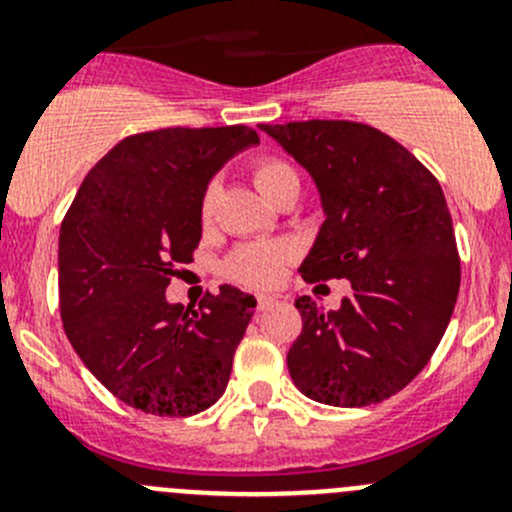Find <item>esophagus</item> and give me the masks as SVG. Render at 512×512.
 <instances>
[{
  "label": "esophagus",
  "mask_w": 512,
  "mask_h": 512,
  "mask_svg": "<svg viewBox=\"0 0 512 512\" xmlns=\"http://www.w3.org/2000/svg\"><path fill=\"white\" fill-rule=\"evenodd\" d=\"M275 302H277V299L270 297V294H257V309H260V312L270 309Z\"/></svg>",
  "instance_id": "1"
}]
</instances>
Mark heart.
<instances>
[{
  "instance_id": "heart-1",
  "label": "heart",
  "mask_w": 512,
  "mask_h": 512,
  "mask_svg": "<svg viewBox=\"0 0 512 512\" xmlns=\"http://www.w3.org/2000/svg\"><path fill=\"white\" fill-rule=\"evenodd\" d=\"M294 173L287 163L275 158H265V160H257L252 165V178H255L257 190L262 195H270L282 180L292 178ZM210 203H213V188L205 190L203 195V213L208 215ZM289 257V247L282 245V242H262V245H245L232 255L230 265V275L235 280L247 282V285H272V282L280 280L282 275V267H285Z\"/></svg>"
}]
</instances>
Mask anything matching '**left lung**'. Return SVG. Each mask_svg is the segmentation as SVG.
Returning <instances> with one entry per match:
<instances>
[{
	"label": "left lung",
	"mask_w": 512,
	"mask_h": 512,
	"mask_svg": "<svg viewBox=\"0 0 512 512\" xmlns=\"http://www.w3.org/2000/svg\"><path fill=\"white\" fill-rule=\"evenodd\" d=\"M260 131L312 175L322 200L324 223L299 265L304 282H352L334 312L294 299L302 334L289 347V376L319 404H379L428 364L456 307L461 260L441 185L414 153L364 123Z\"/></svg>",
	"instance_id": "8db88e82"
}]
</instances>
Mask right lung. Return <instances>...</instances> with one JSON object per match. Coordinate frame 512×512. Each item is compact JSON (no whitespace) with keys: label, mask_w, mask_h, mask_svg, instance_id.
Instances as JSON below:
<instances>
[{"label":"right lung","mask_w":512,"mask_h":512,"mask_svg":"<svg viewBox=\"0 0 512 512\" xmlns=\"http://www.w3.org/2000/svg\"><path fill=\"white\" fill-rule=\"evenodd\" d=\"M257 143L247 126L123 138L89 170L61 223L64 332L86 369L133 409L193 416L225 394L257 299L223 285L195 312L170 304L165 287L193 262L213 175Z\"/></svg>","instance_id":"right-lung-1"}]
</instances>
